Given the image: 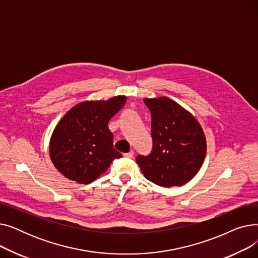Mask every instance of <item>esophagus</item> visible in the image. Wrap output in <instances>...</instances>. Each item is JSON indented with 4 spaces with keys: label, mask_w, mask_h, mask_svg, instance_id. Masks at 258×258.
<instances>
[{
    "label": "esophagus",
    "mask_w": 258,
    "mask_h": 258,
    "mask_svg": "<svg viewBox=\"0 0 258 258\" xmlns=\"http://www.w3.org/2000/svg\"><path fill=\"white\" fill-rule=\"evenodd\" d=\"M133 156H134V152L133 151L123 154V157H125V158H133Z\"/></svg>",
    "instance_id": "obj_1"
}]
</instances>
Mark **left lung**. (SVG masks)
I'll list each match as a JSON object with an SVG mask.
<instances>
[{
  "mask_svg": "<svg viewBox=\"0 0 258 258\" xmlns=\"http://www.w3.org/2000/svg\"><path fill=\"white\" fill-rule=\"evenodd\" d=\"M152 115L153 148L136 162L145 178L159 186H182L202 167L206 156L205 135L192 115L167 98L144 99Z\"/></svg>",
  "mask_w": 258,
  "mask_h": 258,
  "instance_id": "8db88e82",
  "label": "left lung"
}]
</instances>
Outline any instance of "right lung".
I'll return each instance as SVG.
<instances>
[{"label":"right lung","mask_w":258,"mask_h":258,"mask_svg":"<svg viewBox=\"0 0 258 258\" xmlns=\"http://www.w3.org/2000/svg\"><path fill=\"white\" fill-rule=\"evenodd\" d=\"M126 97L107 101H85L68 112L54 128L50 157L66 178L89 184L103 173L112 161L122 155L113 146L108 121L125 104Z\"/></svg>","instance_id":"right-lung-1"}]
</instances>
